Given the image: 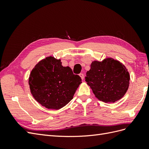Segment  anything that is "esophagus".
I'll use <instances>...</instances> for the list:
<instances>
[{"mask_svg":"<svg viewBox=\"0 0 149 149\" xmlns=\"http://www.w3.org/2000/svg\"><path fill=\"white\" fill-rule=\"evenodd\" d=\"M79 76H80L81 78L82 79H84V74L80 73V74H79Z\"/></svg>","mask_w":149,"mask_h":149,"instance_id":"esophagus-1","label":"esophagus"}]
</instances>
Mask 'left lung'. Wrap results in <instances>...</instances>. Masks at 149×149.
Listing matches in <instances>:
<instances>
[{
	"instance_id": "obj_1",
	"label": "left lung",
	"mask_w": 149,
	"mask_h": 149,
	"mask_svg": "<svg viewBox=\"0 0 149 149\" xmlns=\"http://www.w3.org/2000/svg\"><path fill=\"white\" fill-rule=\"evenodd\" d=\"M129 80L124 65L111 58L93 61L85 76L96 97L104 102H114L123 97L129 88Z\"/></svg>"
}]
</instances>
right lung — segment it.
Listing matches in <instances>:
<instances>
[{"label":"right lung","mask_w":149,"mask_h":149,"mask_svg":"<svg viewBox=\"0 0 149 149\" xmlns=\"http://www.w3.org/2000/svg\"><path fill=\"white\" fill-rule=\"evenodd\" d=\"M29 83L36 101L48 109H59L73 99L81 79L60 60L49 56L36 65Z\"/></svg>","instance_id":"obj_1"}]
</instances>
